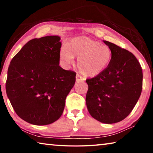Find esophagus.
I'll list each match as a JSON object with an SVG mask.
<instances>
[{"label": "esophagus", "mask_w": 153, "mask_h": 153, "mask_svg": "<svg viewBox=\"0 0 153 153\" xmlns=\"http://www.w3.org/2000/svg\"><path fill=\"white\" fill-rule=\"evenodd\" d=\"M76 82H82V81H84V78H83V77L81 76H79V75H78V74H77L76 75Z\"/></svg>", "instance_id": "34e87169"}]
</instances>
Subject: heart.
Here are the masks:
<instances>
[{
    "mask_svg": "<svg viewBox=\"0 0 153 153\" xmlns=\"http://www.w3.org/2000/svg\"><path fill=\"white\" fill-rule=\"evenodd\" d=\"M77 58V67L83 76L94 77L102 74L109 66L113 53L109 46L87 36L74 38L69 46L61 48L59 57L62 63L69 65Z\"/></svg>",
    "mask_w": 153,
    "mask_h": 153,
    "instance_id": "heart-1",
    "label": "heart"
}]
</instances>
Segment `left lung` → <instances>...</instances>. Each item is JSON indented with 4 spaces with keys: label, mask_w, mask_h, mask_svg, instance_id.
<instances>
[{
    "label": "left lung",
    "mask_w": 153,
    "mask_h": 153,
    "mask_svg": "<svg viewBox=\"0 0 153 153\" xmlns=\"http://www.w3.org/2000/svg\"><path fill=\"white\" fill-rule=\"evenodd\" d=\"M111 48L113 58L99 76L86 79V106L93 118L104 123H115L128 116L138 102L142 88L140 64L132 53L103 40Z\"/></svg>",
    "instance_id": "8db88e82"
}]
</instances>
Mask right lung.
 I'll use <instances>...</instances> for the list:
<instances>
[{
  "label": "right lung",
  "instance_id": "obj_1",
  "mask_svg": "<svg viewBox=\"0 0 153 153\" xmlns=\"http://www.w3.org/2000/svg\"><path fill=\"white\" fill-rule=\"evenodd\" d=\"M58 36L30 40L10 63L6 92L15 113L33 125L55 122L63 112L76 74L59 66Z\"/></svg>",
  "mask_w": 153,
  "mask_h": 153
}]
</instances>
